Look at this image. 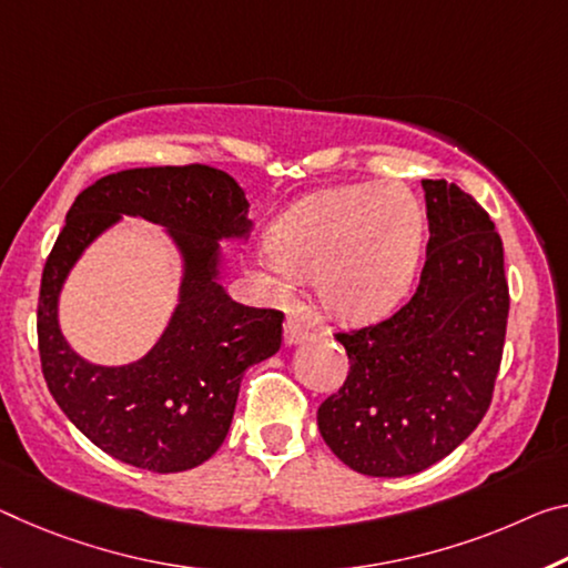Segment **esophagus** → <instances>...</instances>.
Instances as JSON below:
<instances>
[{
	"mask_svg": "<svg viewBox=\"0 0 568 568\" xmlns=\"http://www.w3.org/2000/svg\"><path fill=\"white\" fill-rule=\"evenodd\" d=\"M311 336V326L308 321L301 318V316H287L285 318V326H283V338L287 346L293 344H301V341H305Z\"/></svg>",
	"mask_w": 568,
	"mask_h": 568,
	"instance_id": "obj_1",
	"label": "esophagus"
}]
</instances>
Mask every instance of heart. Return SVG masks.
<instances>
[{
    "label": "heart",
    "mask_w": 568,
    "mask_h": 568,
    "mask_svg": "<svg viewBox=\"0 0 568 568\" xmlns=\"http://www.w3.org/2000/svg\"><path fill=\"white\" fill-rule=\"evenodd\" d=\"M422 206L399 182L323 189L293 204L257 252L277 298L316 277L321 308L341 323H368L397 308L419 265Z\"/></svg>",
    "instance_id": "1"
}]
</instances>
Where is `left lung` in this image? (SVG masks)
Listing matches in <instances>:
<instances>
[{
  "mask_svg": "<svg viewBox=\"0 0 568 568\" xmlns=\"http://www.w3.org/2000/svg\"><path fill=\"white\" fill-rule=\"evenodd\" d=\"M427 257L412 298L374 326L338 331L344 386L318 407L333 455L372 478L443 460L493 402L508 323L503 240L488 212L445 179H422Z\"/></svg>",
  "mask_w": 568,
  "mask_h": 568,
  "instance_id": "obj_1",
  "label": "left lung"
}]
</instances>
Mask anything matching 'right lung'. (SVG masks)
<instances>
[{"mask_svg":"<svg viewBox=\"0 0 568 568\" xmlns=\"http://www.w3.org/2000/svg\"><path fill=\"white\" fill-rule=\"evenodd\" d=\"M136 213L164 223L185 252L183 303L160 344L136 365L93 367L57 328V295L90 241ZM247 200L235 179L204 164L108 174L78 194L48 255L38 303L42 376L58 407L115 460L182 473L217 453L242 374L283 344V311L235 303L217 285V240L245 237Z\"/></svg>","mask_w":568,"mask_h":568,"instance_id":"obj_1","label":"right lung"}]
</instances>
